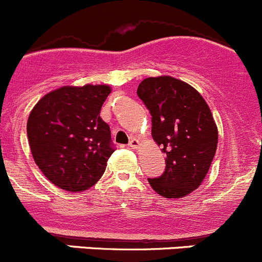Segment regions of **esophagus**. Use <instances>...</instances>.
<instances>
[{"instance_id": "1", "label": "esophagus", "mask_w": 262, "mask_h": 262, "mask_svg": "<svg viewBox=\"0 0 262 262\" xmlns=\"http://www.w3.org/2000/svg\"><path fill=\"white\" fill-rule=\"evenodd\" d=\"M128 146L132 147V149H137L140 146V141L137 139H135V137H132L130 142H128Z\"/></svg>"}]
</instances>
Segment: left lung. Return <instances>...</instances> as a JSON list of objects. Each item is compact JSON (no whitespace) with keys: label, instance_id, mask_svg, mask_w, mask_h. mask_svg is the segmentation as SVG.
<instances>
[{"label":"left lung","instance_id":"8db88e82","mask_svg":"<svg viewBox=\"0 0 262 262\" xmlns=\"http://www.w3.org/2000/svg\"><path fill=\"white\" fill-rule=\"evenodd\" d=\"M137 95L151 115V136L165 154L160 177L147 178L165 199L195 191L208 174L218 146V128L200 93L172 76L147 77Z\"/></svg>","mask_w":262,"mask_h":262}]
</instances>
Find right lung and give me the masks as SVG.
<instances>
[{
	"instance_id": "right-lung-1",
	"label": "right lung",
	"mask_w": 262,
	"mask_h": 262,
	"mask_svg": "<svg viewBox=\"0 0 262 262\" xmlns=\"http://www.w3.org/2000/svg\"><path fill=\"white\" fill-rule=\"evenodd\" d=\"M110 93L108 85L62 86L30 112L27 132L33 158L57 187L85 191L104 173L115 145L99 113Z\"/></svg>"
}]
</instances>
